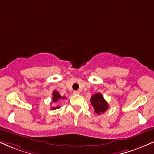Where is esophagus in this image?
<instances>
[{"instance_id": "esophagus-1", "label": "esophagus", "mask_w": 154, "mask_h": 154, "mask_svg": "<svg viewBox=\"0 0 154 154\" xmlns=\"http://www.w3.org/2000/svg\"><path fill=\"white\" fill-rule=\"evenodd\" d=\"M73 94L74 95H79V92L78 91H73Z\"/></svg>"}]
</instances>
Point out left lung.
<instances>
[{"mask_svg": "<svg viewBox=\"0 0 154 154\" xmlns=\"http://www.w3.org/2000/svg\"><path fill=\"white\" fill-rule=\"evenodd\" d=\"M91 102L94 109L95 113L98 115L103 114L109 107L106 100L104 99L103 96L100 93L93 95L91 98Z\"/></svg>", "mask_w": 154, "mask_h": 154, "instance_id": "1", "label": "left lung"}]
</instances>
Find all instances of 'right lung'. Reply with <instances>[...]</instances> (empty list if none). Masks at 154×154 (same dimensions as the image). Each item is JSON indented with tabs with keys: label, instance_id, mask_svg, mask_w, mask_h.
Listing matches in <instances>:
<instances>
[{
	"label": "right lung",
	"instance_id": "add662e5",
	"mask_svg": "<svg viewBox=\"0 0 154 154\" xmlns=\"http://www.w3.org/2000/svg\"><path fill=\"white\" fill-rule=\"evenodd\" d=\"M65 97H62L61 95L59 94V93H58L56 91H54L53 92V98H52V101L55 103V102H57L58 100H60V99H64ZM59 106H58L56 107H51V109H53V110H54V109H59Z\"/></svg>",
	"mask_w": 154,
	"mask_h": 154
}]
</instances>
